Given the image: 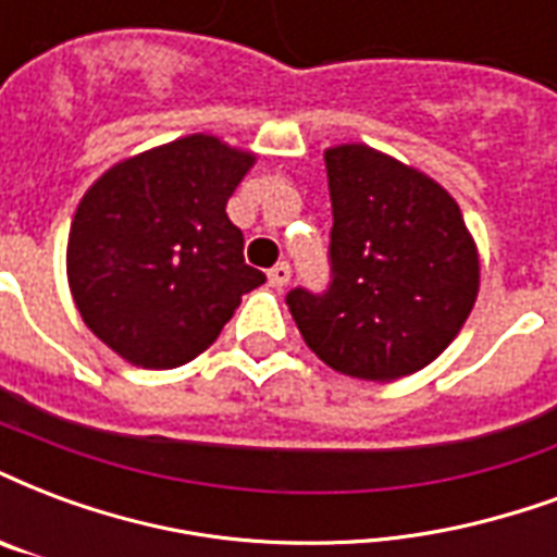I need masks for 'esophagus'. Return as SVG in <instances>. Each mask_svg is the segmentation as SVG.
<instances>
[{
  "label": "esophagus",
  "instance_id": "esophagus-1",
  "mask_svg": "<svg viewBox=\"0 0 557 557\" xmlns=\"http://www.w3.org/2000/svg\"><path fill=\"white\" fill-rule=\"evenodd\" d=\"M289 280H292L289 262H277V265L268 271V283H271L274 289H283V286H286Z\"/></svg>",
  "mask_w": 557,
  "mask_h": 557
}]
</instances>
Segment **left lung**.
Wrapping results in <instances>:
<instances>
[{"label":"left lung","instance_id":"left-lung-1","mask_svg":"<svg viewBox=\"0 0 557 557\" xmlns=\"http://www.w3.org/2000/svg\"><path fill=\"white\" fill-rule=\"evenodd\" d=\"M331 185V283L292 289L310 351L360 381H398L446 351L478 298V250L443 185L393 156L342 144Z\"/></svg>","mask_w":557,"mask_h":557}]
</instances>
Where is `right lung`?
<instances>
[{
  "mask_svg": "<svg viewBox=\"0 0 557 557\" xmlns=\"http://www.w3.org/2000/svg\"><path fill=\"white\" fill-rule=\"evenodd\" d=\"M257 162L215 135H188L117 162L70 224L67 280L90 333L141 369L203 354L242 295L265 283L245 262L226 200Z\"/></svg>",
  "mask_w": 557,
  "mask_h": 557,
  "instance_id": "obj_1",
  "label": "right lung"
}]
</instances>
